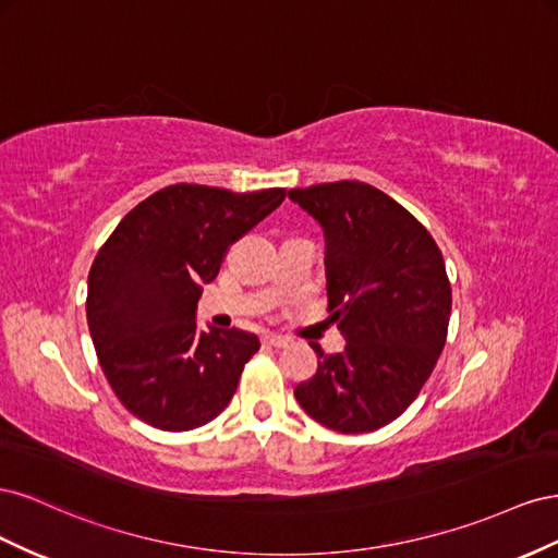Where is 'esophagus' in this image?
Wrapping results in <instances>:
<instances>
[{
  "label": "esophagus",
  "instance_id": "1",
  "mask_svg": "<svg viewBox=\"0 0 558 558\" xmlns=\"http://www.w3.org/2000/svg\"><path fill=\"white\" fill-rule=\"evenodd\" d=\"M264 343L274 345V348H288V345H290V339H288V337H280V333H266Z\"/></svg>",
  "mask_w": 558,
  "mask_h": 558
}]
</instances>
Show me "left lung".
I'll return each instance as SVG.
<instances>
[{
    "label": "left lung",
    "mask_w": 558,
    "mask_h": 558,
    "mask_svg": "<svg viewBox=\"0 0 558 558\" xmlns=\"http://www.w3.org/2000/svg\"><path fill=\"white\" fill-rule=\"evenodd\" d=\"M290 201L325 233L329 320L345 348L294 388L313 421L337 433H374L416 400L451 317L441 252L421 221L364 182L292 189Z\"/></svg>",
    "instance_id": "obj_1"
}]
</instances>
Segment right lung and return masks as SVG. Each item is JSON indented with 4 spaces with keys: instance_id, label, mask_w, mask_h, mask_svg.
<instances>
[{
    "instance_id": "obj_1",
    "label": "right lung",
    "mask_w": 558,
    "mask_h": 558,
    "mask_svg": "<svg viewBox=\"0 0 558 558\" xmlns=\"http://www.w3.org/2000/svg\"><path fill=\"white\" fill-rule=\"evenodd\" d=\"M282 201L284 189L172 184L109 235L88 274L86 317L109 386L133 416L184 433L229 407L259 339L235 327L198 329V299L229 245Z\"/></svg>"
}]
</instances>
